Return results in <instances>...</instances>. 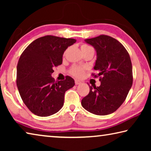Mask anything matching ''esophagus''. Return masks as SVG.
Wrapping results in <instances>:
<instances>
[{"instance_id":"34e87169","label":"esophagus","mask_w":151,"mask_h":151,"mask_svg":"<svg viewBox=\"0 0 151 151\" xmlns=\"http://www.w3.org/2000/svg\"><path fill=\"white\" fill-rule=\"evenodd\" d=\"M81 83V82L79 81V80H75V85H80Z\"/></svg>"}]
</instances>
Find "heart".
Here are the masks:
<instances>
[{"label":"heart","mask_w":151,"mask_h":151,"mask_svg":"<svg viewBox=\"0 0 151 151\" xmlns=\"http://www.w3.org/2000/svg\"><path fill=\"white\" fill-rule=\"evenodd\" d=\"M91 48V47L86 44H83L81 46V48L82 51L87 49V48ZM85 67L79 66H73V67L70 68V72L73 75L76 76V77H81V76H83L84 73H85Z\"/></svg>","instance_id":"b5f03b06"}]
</instances>
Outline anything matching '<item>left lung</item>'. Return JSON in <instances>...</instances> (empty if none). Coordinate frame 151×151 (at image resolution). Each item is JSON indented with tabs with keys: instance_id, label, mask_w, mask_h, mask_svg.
<instances>
[{
	"instance_id": "obj_1",
	"label": "left lung",
	"mask_w": 151,
	"mask_h": 151,
	"mask_svg": "<svg viewBox=\"0 0 151 151\" xmlns=\"http://www.w3.org/2000/svg\"><path fill=\"white\" fill-rule=\"evenodd\" d=\"M95 48L97 58L94 69L101 85L90 86L88 95L82 99L84 109L96 115H106L116 111L124 103L131 89L133 77L129 52L114 38L102 35L85 39Z\"/></svg>"
}]
</instances>
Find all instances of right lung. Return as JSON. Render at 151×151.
Masks as SVG:
<instances>
[{
    "label": "right lung",
    "instance_id": "obj_1",
    "mask_svg": "<svg viewBox=\"0 0 151 151\" xmlns=\"http://www.w3.org/2000/svg\"><path fill=\"white\" fill-rule=\"evenodd\" d=\"M74 39L52 35L32 42L20 55L17 65V85L22 101L33 114L39 116L54 114L64 104L65 92L75 85L66 76L55 82L51 75L63 63V55Z\"/></svg>",
    "mask_w": 151,
    "mask_h": 151
}]
</instances>
